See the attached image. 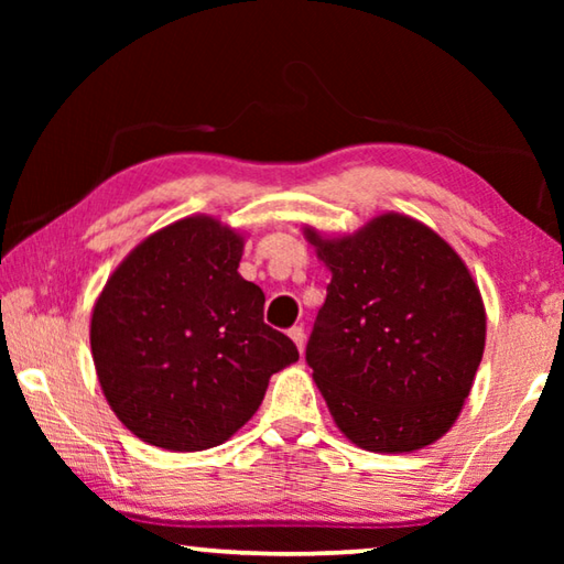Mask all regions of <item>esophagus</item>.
<instances>
[{"label": "esophagus", "instance_id": "34e87169", "mask_svg": "<svg viewBox=\"0 0 564 564\" xmlns=\"http://www.w3.org/2000/svg\"><path fill=\"white\" fill-rule=\"evenodd\" d=\"M289 336H291V340L295 343V346H299V350H303V343H305V330H303L301 326H293V328L289 330Z\"/></svg>", "mask_w": 564, "mask_h": 564}]
</instances>
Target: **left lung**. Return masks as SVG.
Masks as SVG:
<instances>
[{
	"mask_svg": "<svg viewBox=\"0 0 564 564\" xmlns=\"http://www.w3.org/2000/svg\"><path fill=\"white\" fill-rule=\"evenodd\" d=\"M333 279L305 362L336 425L366 451L410 453L447 433L485 348L480 291L451 246L386 214L346 238L308 231Z\"/></svg>",
	"mask_w": 564,
	"mask_h": 564,
	"instance_id": "8db88e82",
	"label": "left lung"
}]
</instances>
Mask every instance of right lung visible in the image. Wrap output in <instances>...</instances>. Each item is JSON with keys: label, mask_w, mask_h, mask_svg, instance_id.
Wrapping results in <instances>:
<instances>
[{"label": "right lung", "mask_w": 564, "mask_h": 564, "mask_svg": "<svg viewBox=\"0 0 564 564\" xmlns=\"http://www.w3.org/2000/svg\"><path fill=\"white\" fill-rule=\"evenodd\" d=\"M241 236L208 216L149 236L104 285L91 352L104 395L144 443L194 453L228 441L269 378L299 360L241 279Z\"/></svg>", "instance_id": "1"}]
</instances>
